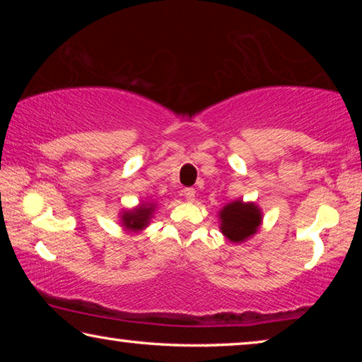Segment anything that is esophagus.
I'll list each match as a JSON object with an SVG mask.
<instances>
[{
	"instance_id": "1",
	"label": "esophagus",
	"mask_w": 362,
	"mask_h": 362,
	"mask_svg": "<svg viewBox=\"0 0 362 362\" xmlns=\"http://www.w3.org/2000/svg\"><path fill=\"white\" fill-rule=\"evenodd\" d=\"M194 188H183V196H185L187 198V201H189V203H192V201H194Z\"/></svg>"
}]
</instances>
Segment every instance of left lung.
<instances>
[{
    "instance_id": "left-lung-1",
    "label": "left lung",
    "mask_w": 362,
    "mask_h": 362,
    "mask_svg": "<svg viewBox=\"0 0 362 362\" xmlns=\"http://www.w3.org/2000/svg\"><path fill=\"white\" fill-rule=\"evenodd\" d=\"M220 230L233 243H241L252 236L262 222L260 209L255 204L243 201L226 204L220 212Z\"/></svg>"
}]
</instances>
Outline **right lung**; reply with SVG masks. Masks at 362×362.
I'll return each mask as SVG.
<instances>
[{"mask_svg":"<svg viewBox=\"0 0 362 362\" xmlns=\"http://www.w3.org/2000/svg\"><path fill=\"white\" fill-rule=\"evenodd\" d=\"M153 214V206H140L137 207L136 211H131V212H124L122 214V225H124V228L127 230H132V231H137V230H142L144 226L148 225V220Z\"/></svg>","mask_w":362,"mask_h":362,"instance_id":"right-lung-1","label":"right lung"}]
</instances>
